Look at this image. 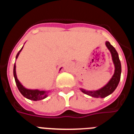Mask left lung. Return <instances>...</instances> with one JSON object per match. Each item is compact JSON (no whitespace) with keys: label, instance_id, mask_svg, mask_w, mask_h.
Wrapping results in <instances>:
<instances>
[{"label":"left lung","instance_id":"1","mask_svg":"<svg viewBox=\"0 0 134 134\" xmlns=\"http://www.w3.org/2000/svg\"><path fill=\"white\" fill-rule=\"evenodd\" d=\"M105 44L111 54L112 60H113V64L115 66V72H114L113 76L108 83L99 90L90 91V90H85L83 88H80V90L83 93H85L90 96L93 97V98H104L111 94L117 87L120 81V79H121V62H120L119 58L118 53L115 49V47L108 41H106Z\"/></svg>","mask_w":134,"mask_h":134}]
</instances>
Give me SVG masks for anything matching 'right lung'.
I'll use <instances>...</instances> for the list:
<instances>
[{
  "label": "right lung",
  "instance_id": "obj_1",
  "mask_svg": "<svg viewBox=\"0 0 134 134\" xmlns=\"http://www.w3.org/2000/svg\"><path fill=\"white\" fill-rule=\"evenodd\" d=\"M24 46L21 47V49L19 50V51L17 55H16L15 59H18V56H19V53L22 50ZM62 69V68L59 69V70ZM13 76H14L15 81L16 85L18 87V90L20 91V93L24 96L26 98L28 99V100H33V101H38V100H43L44 98H46L47 97L49 96V92H51V90H39L38 89H35V90H31V89H28V88L25 87L21 83L20 81L18 80V76H17V74H16V65L15 62L14 67H13Z\"/></svg>",
  "mask_w": 134,
  "mask_h": 134
}]
</instances>
